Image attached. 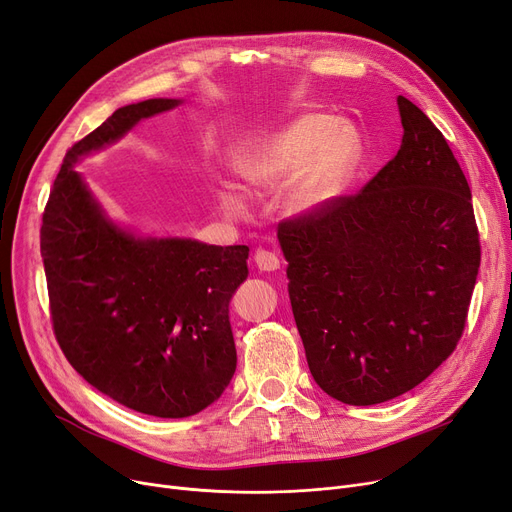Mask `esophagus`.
<instances>
[{
	"label": "esophagus",
	"mask_w": 512,
	"mask_h": 512,
	"mask_svg": "<svg viewBox=\"0 0 512 512\" xmlns=\"http://www.w3.org/2000/svg\"><path fill=\"white\" fill-rule=\"evenodd\" d=\"M255 265L261 272H276L280 268V259L276 253L265 251V249H257L255 257H253Z\"/></svg>",
	"instance_id": "obj_1"
}]
</instances>
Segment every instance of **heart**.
Segmentation results:
<instances>
[{
	"mask_svg": "<svg viewBox=\"0 0 512 512\" xmlns=\"http://www.w3.org/2000/svg\"><path fill=\"white\" fill-rule=\"evenodd\" d=\"M353 133L332 127L322 115H307L274 136L257 140L236 157V167L249 186L257 190H276L291 177L286 188V203L293 211L316 209L339 190L355 161ZM226 203L240 207V196L228 186Z\"/></svg>",
	"mask_w": 512,
	"mask_h": 512,
	"instance_id": "obj_1",
	"label": "heart"
}]
</instances>
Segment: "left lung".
Listing matches in <instances>:
<instances>
[{
  "instance_id": "obj_1",
  "label": "left lung",
  "mask_w": 512,
  "mask_h": 512,
  "mask_svg": "<svg viewBox=\"0 0 512 512\" xmlns=\"http://www.w3.org/2000/svg\"><path fill=\"white\" fill-rule=\"evenodd\" d=\"M397 104L395 157L360 192L278 224L311 376L349 406L402 395L450 358L481 263L454 152L416 104Z\"/></svg>"
}]
</instances>
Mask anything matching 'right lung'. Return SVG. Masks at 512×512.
Listing matches in <instances>:
<instances>
[{
	"label": "right lung",
	"instance_id": "1",
	"mask_svg": "<svg viewBox=\"0 0 512 512\" xmlns=\"http://www.w3.org/2000/svg\"><path fill=\"white\" fill-rule=\"evenodd\" d=\"M180 104L115 110L66 152L41 224L50 316L64 358L121 406L161 418L205 410L236 370L228 305L249 247L136 238L102 215L73 163L140 119Z\"/></svg>",
	"mask_w": 512,
	"mask_h": 512
}]
</instances>
